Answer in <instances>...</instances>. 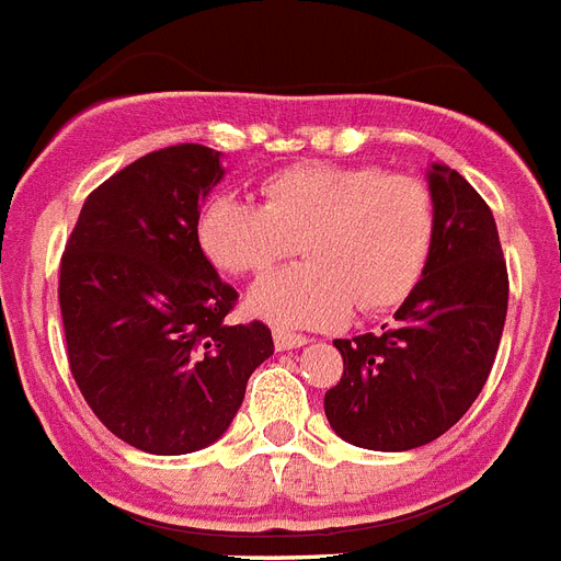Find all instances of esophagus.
<instances>
[{"mask_svg":"<svg viewBox=\"0 0 561 561\" xmlns=\"http://www.w3.org/2000/svg\"><path fill=\"white\" fill-rule=\"evenodd\" d=\"M309 339L301 333H289V330H275V347L277 351H295V347H304Z\"/></svg>","mask_w":561,"mask_h":561,"instance_id":"obj_1","label":"esophagus"}]
</instances>
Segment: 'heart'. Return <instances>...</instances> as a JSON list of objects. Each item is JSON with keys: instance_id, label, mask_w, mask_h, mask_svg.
<instances>
[{"instance_id": "heart-1", "label": "heart", "mask_w": 561, "mask_h": 561, "mask_svg": "<svg viewBox=\"0 0 561 561\" xmlns=\"http://www.w3.org/2000/svg\"><path fill=\"white\" fill-rule=\"evenodd\" d=\"M263 203L214 196L196 237L234 277L266 275L298 252L304 263L260 280L249 309L277 327H333L400 307L423 280L437 205L423 179L376 164H295L260 185Z\"/></svg>"}]
</instances>
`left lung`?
Instances as JSON below:
<instances>
[{
    "label": "left lung",
    "mask_w": 561,
    "mask_h": 561,
    "mask_svg": "<svg viewBox=\"0 0 561 561\" xmlns=\"http://www.w3.org/2000/svg\"><path fill=\"white\" fill-rule=\"evenodd\" d=\"M437 234L423 280L382 333L335 339L344 374L324 393L342 440L408 451L446 434L486 385L507 318L510 277L499 228L458 170H428Z\"/></svg>",
    "instance_id": "1"
}]
</instances>
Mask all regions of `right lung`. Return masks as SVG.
Listing matches in <instances>:
<instances>
[{
  "instance_id": "1",
  "label": "right lung",
  "mask_w": 561,
  "mask_h": 561,
  "mask_svg": "<svg viewBox=\"0 0 561 561\" xmlns=\"http://www.w3.org/2000/svg\"><path fill=\"white\" fill-rule=\"evenodd\" d=\"M219 179L210 147L141 156L87 196L60 260L71 376L98 420L150 455L222 437L275 353L263 321L226 324L237 289L199 249V208Z\"/></svg>"
}]
</instances>
